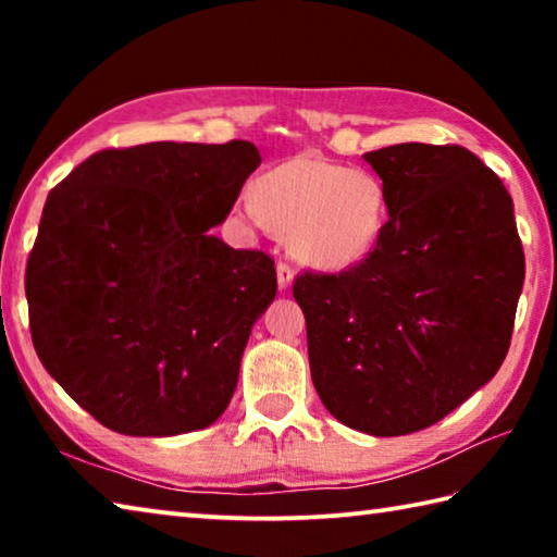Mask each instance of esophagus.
<instances>
[{
  "label": "esophagus",
  "instance_id": "34e87169",
  "mask_svg": "<svg viewBox=\"0 0 557 557\" xmlns=\"http://www.w3.org/2000/svg\"><path fill=\"white\" fill-rule=\"evenodd\" d=\"M292 282H295V270H292L287 262H277V285H280V289H289Z\"/></svg>",
  "mask_w": 557,
  "mask_h": 557
}]
</instances>
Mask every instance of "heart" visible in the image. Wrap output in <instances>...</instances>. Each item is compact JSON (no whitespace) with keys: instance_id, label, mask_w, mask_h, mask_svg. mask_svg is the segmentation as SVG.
Here are the masks:
<instances>
[{"instance_id":"b5f03b06","label":"heart","mask_w":557,"mask_h":557,"mask_svg":"<svg viewBox=\"0 0 557 557\" xmlns=\"http://www.w3.org/2000/svg\"><path fill=\"white\" fill-rule=\"evenodd\" d=\"M248 213L287 233L305 265L344 272L361 265L388 225V191L375 174L317 157H292L250 184Z\"/></svg>"}]
</instances>
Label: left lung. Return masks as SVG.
<instances>
[{
    "label": "left lung",
    "instance_id": "obj_1",
    "mask_svg": "<svg viewBox=\"0 0 557 557\" xmlns=\"http://www.w3.org/2000/svg\"><path fill=\"white\" fill-rule=\"evenodd\" d=\"M363 159L388 191L379 248L338 275L305 272L292 295L324 408L398 437L435 425L502 369L525 260L511 196L469 149L405 143Z\"/></svg>",
    "mask_w": 557,
    "mask_h": 557
}]
</instances>
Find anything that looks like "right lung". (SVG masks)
<instances>
[{"instance_id":"right-lung-1","label":"right lung","mask_w":557,"mask_h":557,"mask_svg":"<svg viewBox=\"0 0 557 557\" xmlns=\"http://www.w3.org/2000/svg\"><path fill=\"white\" fill-rule=\"evenodd\" d=\"M258 164L243 139L102 149L46 199L26 265L34 348L106 428L172 437L228 408L277 275L206 231Z\"/></svg>"}]
</instances>
